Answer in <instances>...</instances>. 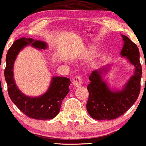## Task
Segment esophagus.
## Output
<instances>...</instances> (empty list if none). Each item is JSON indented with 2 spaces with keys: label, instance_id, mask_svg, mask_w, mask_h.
Instances as JSON below:
<instances>
[{
  "label": "esophagus",
  "instance_id": "obj_1",
  "mask_svg": "<svg viewBox=\"0 0 146 146\" xmlns=\"http://www.w3.org/2000/svg\"><path fill=\"white\" fill-rule=\"evenodd\" d=\"M81 75H77L75 77H74L72 84L73 85L76 87H79L81 86V83H82V77Z\"/></svg>",
  "mask_w": 146,
  "mask_h": 146
}]
</instances>
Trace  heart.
Instances as JSON below:
<instances>
[{
    "label": "heart",
    "instance_id": "heart-1",
    "mask_svg": "<svg viewBox=\"0 0 146 146\" xmlns=\"http://www.w3.org/2000/svg\"><path fill=\"white\" fill-rule=\"evenodd\" d=\"M90 52H91V53H93V52H94V50L92 49V48H91V49L90 50Z\"/></svg>",
    "mask_w": 146,
    "mask_h": 146
}]
</instances>
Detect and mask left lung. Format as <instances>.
I'll return each mask as SVG.
<instances>
[{
  "label": "left lung",
  "mask_w": 146,
  "mask_h": 146,
  "mask_svg": "<svg viewBox=\"0 0 146 146\" xmlns=\"http://www.w3.org/2000/svg\"><path fill=\"white\" fill-rule=\"evenodd\" d=\"M124 42L120 55L135 67L134 74L120 90H113L103 79L109 66L102 67L91 73L87 88L89 98L86 109L89 115L96 120H112L125 113L134 104L141 90L142 67L139 60V50L136 44L122 35Z\"/></svg>",
  "instance_id": "obj_1"
}]
</instances>
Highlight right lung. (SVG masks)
Returning <instances> with one entry per match:
<instances>
[{"instance_id": "obj_1", "label": "right lung", "mask_w": 146, "mask_h": 146, "mask_svg": "<svg viewBox=\"0 0 146 146\" xmlns=\"http://www.w3.org/2000/svg\"><path fill=\"white\" fill-rule=\"evenodd\" d=\"M28 45L38 49L47 48L46 42L32 38L21 37L13 43L6 56V67L4 74L7 91L11 100L20 111L28 117L37 120H50L58 114L61 104L70 92V79L54 76L47 91L40 97L31 98L20 91L14 80V62L19 51Z\"/></svg>"}]
</instances>
